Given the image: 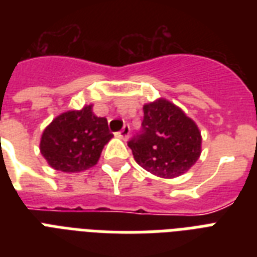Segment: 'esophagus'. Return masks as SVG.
<instances>
[{
    "instance_id": "34e87169",
    "label": "esophagus",
    "mask_w": 257,
    "mask_h": 257,
    "mask_svg": "<svg viewBox=\"0 0 257 257\" xmlns=\"http://www.w3.org/2000/svg\"><path fill=\"white\" fill-rule=\"evenodd\" d=\"M129 135H131V126H129V125H124V128L117 133V137H120L122 140H126L129 137Z\"/></svg>"
}]
</instances>
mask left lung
Returning a JSON list of instances; mask_svg holds the SVG:
<instances>
[{
	"mask_svg": "<svg viewBox=\"0 0 257 257\" xmlns=\"http://www.w3.org/2000/svg\"><path fill=\"white\" fill-rule=\"evenodd\" d=\"M143 110V128L128 143L136 163L163 179L184 175L201 153V135L195 121L164 98L145 104Z\"/></svg>",
	"mask_w": 257,
	"mask_h": 257,
	"instance_id": "8db88e82",
	"label": "left lung"
}]
</instances>
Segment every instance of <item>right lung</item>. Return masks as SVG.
Wrapping results in <instances>:
<instances>
[{
    "mask_svg": "<svg viewBox=\"0 0 257 257\" xmlns=\"http://www.w3.org/2000/svg\"><path fill=\"white\" fill-rule=\"evenodd\" d=\"M112 137L106 118L94 116L86 105L56 117L42 132L40 151L56 171L81 172L97 164Z\"/></svg>",
    "mask_w": 257,
    "mask_h": 257,
    "instance_id": "right-lung-1",
    "label": "right lung"
}]
</instances>
